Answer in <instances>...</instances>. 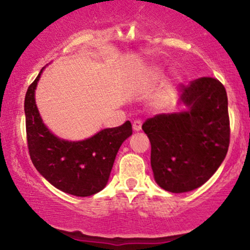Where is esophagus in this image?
I'll use <instances>...</instances> for the list:
<instances>
[{
	"label": "esophagus",
	"mask_w": 250,
	"mask_h": 250,
	"mask_svg": "<svg viewBox=\"0 0 250 250\" xmlns=\"http://www.w3.org/2000/svg\"><path fill=\"white\" fill-rule=\"evenodd\" d=\"M141 128H142V121H141V119H136V121L133 122V129H134L135 132L141 131Z\"/></svg>",
	"instance_id": "1"
}]
</instances>
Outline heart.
Wrapping results in <instances>:
<instances>
[{
    "instance_id": "1",
    "label": "heart",
    "mask_w": 250,
    "mask_h": 250,
    "mask_svg": "<svg viewBox=\"0 0 250 250\" xmlns=\"http://www.w3.org/2000/svg\"><path fill=\"white\" fill-rule=\"evenodd\" d=\"M163 75V69L159 67H153L149 70L148 74V78L150 81H155L157 78H159Z\"/></svg>"
}]
</instances>
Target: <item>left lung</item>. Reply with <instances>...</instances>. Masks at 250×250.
Listing matches in <instances>:
<instances>
[{
    "label": "left lung",
    "instance_id": "1",
    "mask_svg": "<svg viewBox=\"0 0 250 250\" xmlns=\"http://www.w3.org/2000/svg\"><path fill=\"white\" fill-rule=\"evenodd\" d=\"M188 109L148 118L142 129L151 143L157 184L173 193L194 190L210 179L230 145L228 95L216 78L201 77L182 87Z\"/></svg>",
    "mask_w": 250,
    "mask_h": 250
}]
</instances>
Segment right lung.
<instances>
[{
    "label": "right lung",
    "instance_id": "obj_1",
    "mask_svg": "<svg viewBox=\"0 0 250 250\" xmlns=\"http://www.w3.org/2000/svg\"><path fill=\"white\" fill-rule=\"evenodd\" d=\"M25 97L26 133L30 159L44 179L63 192L77 197L98 193L108 183L122 143L132 135L131 122L104 128L83 141L59 139L44 125L35 102L41 74Z\"/></svg>",
    "mask_w": 250,
    "mask_h": 250
}]
</instances>
